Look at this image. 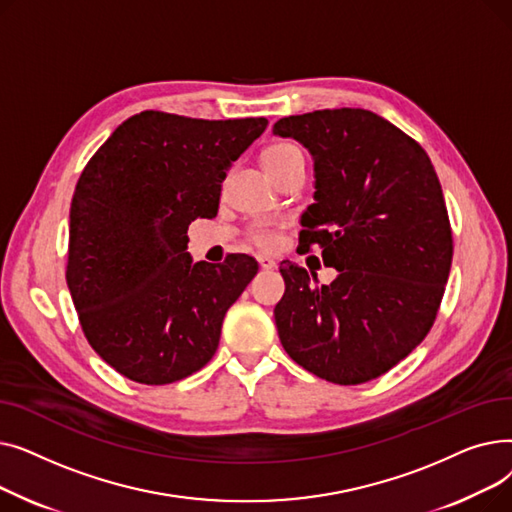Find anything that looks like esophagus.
<instances>
[{
    "label": "esophagus",
    "instance_id": "1",
    "mask_svg": "<svg viewBox=\"0 0 512 512\" xmlns=\"http://www.w3.org/2000/svg\"><path fill=\"white\" fill-rule=\"evenodd\" d=\"M257 261L261 265V270H274V267H276V261L272 257H267V255H259Z\"/></svg>",
    "mask_w": 512,
    "mask_h": 512
}]
</instances>
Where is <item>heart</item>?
<instances>
[{"mask_svg": "<svg viewBox=\"0 0 512 512\" xmlns=\"http://www.w3.org/2000/svg\"><path fill=\"white\" fill-rule=\"evenodd\" d=\"M297 157H303L301 149H299L297 145L286 143V141L270 145V147H267V149L263 151V155H261L265 170L278 168V166L286 164V161L297 159ZM249 236H251V240L255 242V245H259V247H263V249H274V247L278 245V240H280V226H278L276 222L259 220V222H255V224L251 226Z\"/></svg>", "mask_w": 512, "mask_h": 512, "instance_id": "obj_1", "label": "heart"}]
</instances>
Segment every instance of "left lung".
Masks as SVG:
<instances>
[{
  "mask_svg": "<svg viewBox=\"0 0 512 512\" xmlns=\"http://www.w3.org/2000/svg\"><path fill=\"white\" fill-rule=\"evenodd\" d=\"M274 134L313 155L315 203L299 240L338 272L313 286L305 267L282 261L280 342L321 380L380 378L427 336L444 297L452 230L438 174L409 134L359 107L288 116Z\"/></svg>",
  "mask_w": 512,
  "mask_h": 512,
  "instance_id": "8db88e82",
  "label": "left lung"
}]
</instances>
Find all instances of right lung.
Segmentation results:
<instances>
[{
    "mask_svg": "<svg viewBox=\"0 0 512 512\" xmlns=\"http://www.w3.org/2000/svg\"><path fill=\"white\" fill-rule=\"evenodd\" d=\"M265 126L147 110L80 174L66 282L93 351L124 378L172 384L218 351L224 315L259 265L242 253L193 263L186 230L218 213L226 172Z\"/></svg>",
    "mask_w": 512,
    "mask_h": 512,
    "instance_id": "add662e5",
    "label": "right lung"
}]
</instances>
